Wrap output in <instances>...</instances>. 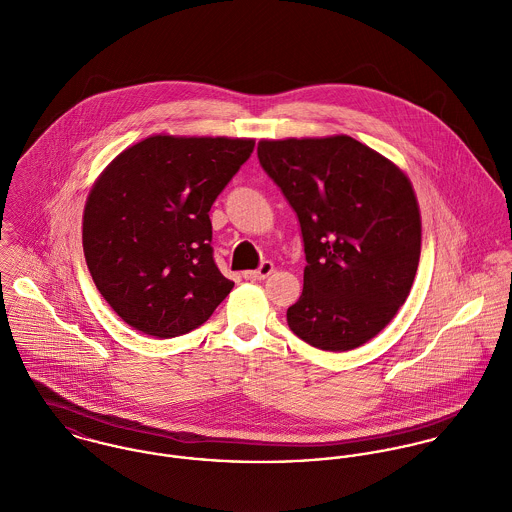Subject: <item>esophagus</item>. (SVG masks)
I'll return each mask as SVG.
<instances>
[{
  "label": "esophagus",
  "mask_w": 512,
  "mask_h": 512,
  "mask_svg": "<svg viewBox=\"0 0 512 512\" xmlns=\"http://www.w3.org/2000/svg\"><path fill=\"white\" fill-rule=\"evenodd\" d=\"M272 272H274V264H272V262H262V266H260L258 270L244 272L242 276H244L246 280H264V278H268Z\"/></svg>",
  "instance_id": "1"
}]
</instances>
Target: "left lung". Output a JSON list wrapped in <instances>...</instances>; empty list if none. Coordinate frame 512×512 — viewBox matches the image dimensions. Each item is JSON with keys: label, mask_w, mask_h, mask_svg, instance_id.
<instances>
[{"label": "left lung", "mask_w": 512, "mask_h": 512, "mask_svg": "<svg viewBox=\"0 0 512 512\" xmlns=\"http://www.w3.org/2000/svg\"><path fill=\"white\" fill-rule=\"evenodd\" d=\"M258 159L297 213L303 292L293 333L343 353L376 337L410 295L422 217L408 175L351 136L260 140Z\"/></svg>", "instance_id": "obj_1"}]
</instances>
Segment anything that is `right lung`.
I'll return each instance as SVG.
<instances>
[{"mask_svg": "<svg viewBox=\"0 0 512 512\" xmlns=\"http://www.w3.org/2000/svg\"><path fill=\"white\" fill-rule=\"evenodd\" d=\"M252 149L250 138L157 134L126 147L94 181L82 215L86 266L136 331L185 335L234 288L213 260L209 211Z\"/></svg>", "mask_w": 512, "mask_h": 512, "instance_id": "right-lung-1", "label": "right lung"}]
</instances>
